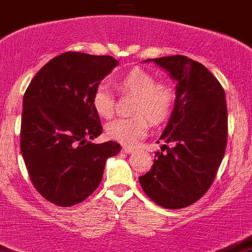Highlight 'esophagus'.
Masks as SVG:
<instances>
[{
	"instance_id": "esophagus-1",
	"label": "esophagus",
	"mask_w": 252,
	"mask_h": 252,
	"mask_svg": "<svg viewBox=\"0 0 252 252\" xmlns=\"http://www.w3.org/2000/svg\"><path fill=\"white\" fill-rule=\"evenodd\" d=\"M133 151H134L133 148H129V146H123V153L130 154V153H133Z\"/></svg>"
}]
</instances>
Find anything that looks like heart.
I'll use <instances>...</instances> for the list:
<instances>
[{
	"instance_id": "obj_1",
	"label": "heart",
	"mask_w": 252,
	"mask_h": 252,
	"mask_svg": "<svg viewBox=\"0 0 252 252\" xmlns=\"http://www.w3.org/2000/svg\"><path fill=\"white\" fill-rule=\"evenodd\" d=\"M122 94L135 96L131 114L134 117L117 119L107 126V134L113 140L133 146L146 135L150 123L158 126L170 118L176 102V91L168 82H156L151 72L134 67L117 80ZM94 111L101 118L109 119L114 114L116 98L108 87L99 85L91 97Z\"/></svg>"
}]
</instances>
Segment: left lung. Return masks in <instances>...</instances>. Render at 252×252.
<instances>
[{
  "label": "left lung",
  "mask_w": 252,
  "mask_h": 252,
  "mask_svg": "<svg viewBox=\"0 0 252 252\" xmlns=\"http://www.w3.org/2000/svg\"><path fill=\"white\" fill-rule=\"evenodd\" d=\"M148 61L166 70L177 85L175 107L158 139L163 143L161 151L139 182L160 207L185 208L208 191L224 158L228 139L225 92L204 65L187 56H162L143 63Z\"/></svg>",
  "instance_id": "8db88e82"
}]
</instances>
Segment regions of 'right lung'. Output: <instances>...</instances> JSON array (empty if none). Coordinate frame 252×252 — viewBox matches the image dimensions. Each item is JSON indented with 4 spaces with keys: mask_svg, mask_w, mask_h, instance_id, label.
<instances>
[{
    "mask_svg": "<svg viewBox=\"0 0 252 252\" xmlns=\"http://www.w3.org/2000/svg\"><path fill=\"white\" fill-rule=\"evenodd\" d=\"M118 65L108 55L60 54L44 65L23 97L21 153L36 191L59 207L85 201L101 183L116 141L94 144L102 134L91 97Z\"/></svg>",
    "mask_w": 252,
    "mask_h": 252,
    "instance_id": "1",
    "label": "right lung"
}]
</instances>
